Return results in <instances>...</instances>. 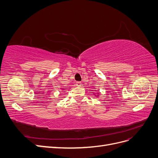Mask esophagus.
I'll return each mask as SVG.
<instances>
[{
    "instance_id": "obj_1",
    "label": "esophagus",
    "mask_w": 158,
    "mask_h": 158,
    "mask_svg": "<svg viewBox=\"0 0 158 158\" xmlns=\"http://www.w3.org/2000/svg\"><path fill=\"white\" fill-rule=\"evenodd\" d=\"M76 85L78 87H80L82 86V83H81V82H77L76 83Z\"/></svg>"
}]
</instances>
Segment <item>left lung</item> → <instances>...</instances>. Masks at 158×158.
<instances>
[{
	"label": "left lung",
	"mask_w": 158,
	"mask_h": 158,
	"mask_svg": "<svg viewBox=\"0 0 158 158\" xmlns=\"http://www.w3.org/2000/svg\"><path fill=\"white\" fill-rule=\"evenodd\" d=\"M96 94H97V95H96ZM94 95H95V96H96L97 98H98V97L99 96V94L98 92L97 94H96V93H94Z\"/></svg>",
	"instance_id": "1"
}]
</instances>
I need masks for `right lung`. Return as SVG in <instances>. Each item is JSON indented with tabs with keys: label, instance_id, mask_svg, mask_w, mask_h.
I'll return each instance as SVG.
<instances>
[{
	"label": "right lung",
	"instance_id": "obj_1",
	"mask_svg": "<svg viewBox=\"0 0 158 158\" xmlns=\"http://www.w3.org/2000/svg\"><path fill=\"white\" fill-rule=\"evenodd\" d=\"M62 90H63V91H62V92H64V88H63V89H62Z\"/></svg>",
	"mask_w": 158,
	"mask_h": 158
}]
</instances>
